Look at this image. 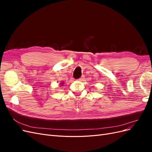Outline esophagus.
Segmentation results:
<instances>
[{
    "label": "esophagus",
    "mask_w": 152,
    "mask_h": 152,
    "mask_svg": "<svg viewBox=\"0 0 152 152\" xmlns=\"http://www.w3.org/2000/svg\"><path fill=\"white\" fill-rule=\"evenodd\" d=\"M84 79V76L82 75V76L80 78V79H79V81H83Z\"/></svg>",
    "instance_id": "obj_1"
}]
</instances>
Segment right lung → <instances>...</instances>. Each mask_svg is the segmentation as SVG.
Masks as SVG:
<instances>
[{"label":"right lung","mask_w":152,"mask_h":152,"mask_svg":"<svg viewBox=\"0 0 152 152\" xmlns=\"http://www.w3.org/2000/svg\"><path fill=\"white\" fill-rule=\"evenodd\" d=\"M63 84V83H61V84Z\"/></svg>","instance_id":"1"}]
</instances>
